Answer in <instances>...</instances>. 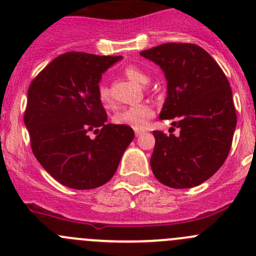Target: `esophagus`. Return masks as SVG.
Returning a JSON list of instances; mask_svg holds the SVG:
<instances>
[{"instance_id":"34e87169","label":"esophagus","mask_w":256,"mask_h":256,"mask_svg":"<svg viewBox=\"0 0 256 256\" xmlns=\"http://www.w3.org/2000/svg\"><path fill=\"white\" fill-rule=\"evenodd\" d=\"M134 133H136V136H137V137H138V136L142 134L143 130H134Z\"/></svg>"}]
</instances>
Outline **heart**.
<instances>
[{
	"instance_id": "b5f03b06",
	"label": "heart",
	"mask_w": 256,
	"mask_h": 256,
	"mask_svg": "<svg viewBox=\"0 0 256 256\" xmlns=\"http://www.w3.org/2000/svg\"><path fill=\"white\" fill-rule=\"evenodd\" d=\"M124 74L133 82L140 85H147L150 82V76L142 68L137 65H128L124 69ZM99 102L104 108L109 109L113 106V99L106 85H100L98 88ZM153 108L150 104H137V106H126L122 110L116 112L113 116V122L118 126H130L133 130H143L147 126L148 120L153 116Z\"/></svg>"
}]
</instances>
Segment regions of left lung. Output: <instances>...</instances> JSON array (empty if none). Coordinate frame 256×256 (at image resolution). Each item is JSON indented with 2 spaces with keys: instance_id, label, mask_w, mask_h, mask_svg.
Listing matches in <instances>:
<instances>
[{
  "instance_id": "8db88e82",
  "label": "left lung",
  "mask_w": 256,
  "mask_h": 256,
  "mask_svg": "<svg viewBox=\"0 0 256 256\" xmlns=\"http://www.w3.org/2000/svg\"><path fill=\"white\" fill-rule=\"evenodd\" d=\"M140 55L166 76L160 119H174L180 128L177 137L153 132V174L172 188L198 186L222 166L232 143L236 110L228 78L210 54L194 44H162Z\"/></svg>"
}]
</instances>
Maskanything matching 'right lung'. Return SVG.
<instances>
[{"label": "right lung", "mask_w": 256, "mask_h": 256, "mask_svg": "<svg viewBox=\"0 0 256 256\" xmlns=\"http://www.w3.org/2000/svg\"><path fill=\"white\" fill-rule=\"evenodd\" d=\"M122 56L86 52L55 58L28 86L26 128L41 166L64 186L92 190L116 174L134 138L132 128L106 124L98 98L102 74ZM94 132L96 138H90Z\"/></svg>", "instance_id": "add662e5"}]
</instances>
